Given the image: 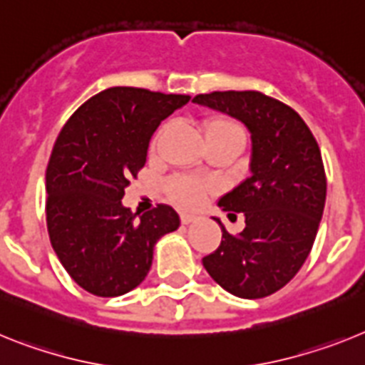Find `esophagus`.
<instances>
[{
    "label": "esophagus",
    "instance_id": "34e87169",
    "mask_svg": "<svg viewBox=\"0 0 365 365\" xmlns=\"http://www.w3.org/2000/svg\"><path fill=\"white\" fill-rule=\"evenodd\" d=\"M180 220H182V224H191V222L196 220V215H192V213H180Z\"/></svg>",
    "mask_w": 365,
    "mask_h": 365
}]
</instances>
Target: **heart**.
I'll return each mask as SVG.
<instances>
[{
  "mask_svg": "<svg viewBox=\"0 0 365 365\" xmlns=\"http://www.w3.org/2000/svg\"><path fill=\"white\" fill-rule=\"evenodd\" d=\"M204 134L207 138H218V135H242L244 130L239 123H235L230 117H211L204 123ZM161 138V130H158L150 141V150L154 152L158 147V141ZM215 183L207 180L195 178V176H187V174H178L167 183V191L169 196L176 204L183 207H196L207 198L211 192H215Z\"/></svg>",
  "mask_w": 365,
  "mask_h": 365,
  "instance_id": "b5f03b06",
  "label": "heart"
}]
</instances>
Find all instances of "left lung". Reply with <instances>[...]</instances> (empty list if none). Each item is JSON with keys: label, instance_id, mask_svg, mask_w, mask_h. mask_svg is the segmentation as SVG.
Masks as SVG:
<instances>
[{"label": "left lung", "instance_id": "8db88e82", "mask_svg": "<svg viewBox=\"0 0 365 365\" xmlns=\"http://www.w3.org/2000/svg\"><path fill=\"white\" fill-rule=\"evenodd\" d=\"M195 103L237 117L252 132V176L218 205L246 227L222 226L220 246L202 259L207 274L233 296L277 292L309 257L327 195L322 152L299 113L261 91H213Z\"/></svg>", "mask_w": 365, "mask_h": 365}]
</instances>
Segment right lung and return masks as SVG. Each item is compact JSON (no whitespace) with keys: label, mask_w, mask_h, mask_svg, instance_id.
<instances>
[{"label":"right lung","mask_w":365,"mask_h":365,"mask_svg":"<svg viewBox=\"0 0 365 365\" xmlns=\"http://www.w3.org/2000/svg\"><path fill=\"white\" fill-rule=\"evenodd\" d=\"M189 99L145 88H108L60 130L46 170L47 231L56 257L86 292H130L147 277L154 244L178 230V213L169 205L139 215L121 200L145 167L152 134Z\"/></svg>","instance_id":"1"}]
</instances>
